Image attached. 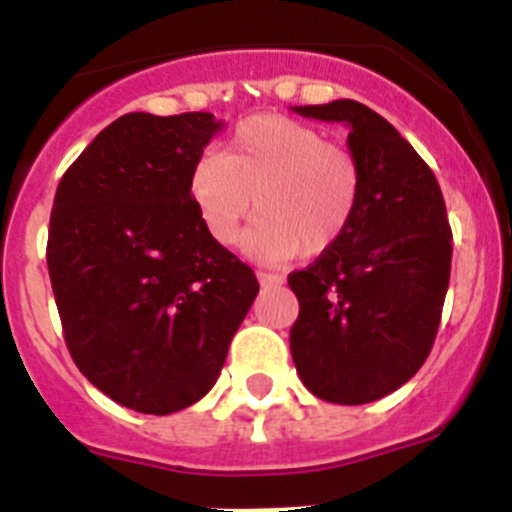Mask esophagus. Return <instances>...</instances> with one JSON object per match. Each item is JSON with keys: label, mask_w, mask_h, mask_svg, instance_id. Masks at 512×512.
<instances>
[{"label": "esophagus", "mask_w": 512, "mask_h": 512, "mask_svg": "<svg viewBox=\"0 0 512 512\" xmlns=\"http://www.w3.org/2000/svg\"><path fill=\"white\" fill-rule=\"evenodd\" d=\"M256 279H259L261 287H279V284L284 282L279 274H266V271H259V274H256Z\"/></svg>", "instance_id": "esophagus-1"}]
</instances>
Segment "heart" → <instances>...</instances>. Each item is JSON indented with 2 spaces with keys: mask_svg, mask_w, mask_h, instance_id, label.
I'll return each instance as SVG.
<instances>
[{
  "mask_svg": "<svg viewBox=\"0 0 512 512\" xmlns=\"http://www.w3.org/2000/svg\"><path fill=\"white\" fill-rule=\"evenodd\" d=\"M189 197L202 228L233 246L243 223L259 212L246 251L264 261L318 259L351 230L364 194V171L348 148L307 122L253 115L205 153L189 171Z\"/></svg>",
  "mask_w": 512,
  "mask_h": 512,
  "instance_id": "heart-1",
  "label": "heart"
}]
</instances>
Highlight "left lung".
I'll return each mask as SVG.
<instances>
[{"instance_id": "obj_1", "label": "left lung", "mask_w": 512, "mask_h": 512, "mask_svg": "<svg viewBox=\"0 0 512 512\" xmlns=\"http://www.w3.org/2000/svg\"><path fill=\"white\" fill-rule=\"evenodd\" d=\"M295 112L346 125L364 194L343 241L289 274L300 302L289 348L312 395L364 405L402 387L431 354L451 274L446 202L415 148L366 104Z\"/></svg>"}]
</instances>
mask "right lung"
Wrapping results in <instances>:
<instances>
[{"mask_svg":"<svg viewBox=\"0 0 512 512\" xmlns=\"http://www.w3.org/2000/svg\"><path fill=\"white\" fill-rule=\"evenodd\" d=\"M220 128L210 112H130L56 189L45 256L63 338L79 372L135 413L202 400L259 295L189 197L192 164Z\"/></svg>","mask_w":512,"mask_h":512,"instance_id":"right-lung-1","label":"right lung"}]
</instances>
